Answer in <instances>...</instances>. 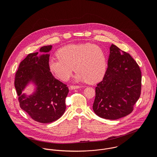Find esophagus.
I'll return each instance as SVG.
<instances>
[{
	"label": "esophagus",
	"instance_id": "esophagus-1",
	"mask_svg": "<svg viewBox=\"0 0 157 157\" xmlns=\"http://www.w3.org/2000/svg\"><path fill=\"white\" fill-rule=\"evenodd\" d=\"M80 88V86H75V85H72V86H69V89L72 90L78 89Z\"/></svg>",
	"mask_w": 157,
	"mask_h": 157
}]
</instances>
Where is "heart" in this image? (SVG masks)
<instances>
[{
  "label": "heart",
  "mask_w": 157,
  "mask_h": 157,
  "mask_svg": "<svg viewBox=\"0 0 157 157\" xmlns=\"http://www.w3.org/2000/svg\"><path fill=\"white\" fill-rule=\"evenodd\" d=\"M57 58L49 60V71L59 79L67 81L74 67L77 72L75 80L93 84L104 77L106 67V57L103 50L92 44H81L64 46L57 52Z\"/></svg>",
  "instance_id": "heart-1"
}]
</instances>
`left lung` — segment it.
<instances>
[{
	"mask_svg": "<svg viewBox=\"0 0 157 157\" xmlns=\"http://www.w3.org/2000/svg\"><path fill=\"white\" fill-rule=\"evenodd\" d=\"M108 68L95 88L93 110L98 117L117 120L133 111L141 94V72L131 55L113 44Z\"/></svg>",
	"mask_w": 157,
	"mask_h": 157,
	"instance_id": "obj_1",
	"label": "left lung"
}]
</instances>
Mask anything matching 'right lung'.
I'll use <instances>...</instances> for the list:
<instances>
[{
  "instance_id": "obj_1",
  "label": "right lung",
  "mask_w": 157,
  "mask_h": 157,
  "mask_svg": "<svg viewBox=\"0 0 157 157\" xmlns=\"http://www.w3.org/2000/svg\"><path fill=\"white\" fill-rule=\"evenodd\" d=\"M52 45L40 48V52L29 54L22 60L16 73L14 85L20 106L34 120L49 123L60 118L66 110L67 85L54 77L48 67ZM35 86L31 95L22 93L29 83Z\"/></svg>"
}]
</instances>
